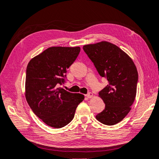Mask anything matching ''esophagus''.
<instances>
[{
  "label": "esophagus",
  "mask_w": 159,
  "mask_h": 159,
  "mask_svg": "<svg viewBox=\"0 0 159 159\" xmlns=\"http://www.w3.org/2000/svg\"><path fill=\"white\" fill-rule=\"evenodd\" d=\"M86 97H87L88 98H91L93 97V94L92 92H89V93H88L87 95H86Z\"/></svg>",
  "instance_id": "1"
}]
</instances>
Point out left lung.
Instances as JSON below:
<instances>
[{
	"label": "left lung",
	"mask_w": 159,
	"mask_h": 159,
	"mask_svg": "<svg viewBox=\"0 0 159 159\" xmlns=\"http://www.w3.org/2000/svg\"><path fill=\"white\" fill-rule=\"evenodd\" d=\"M101 77L108 84L98 93L105 109L96 116L100 123L113 125L131 110L137 93L138 72L132 59L115 44L103 41L83 46Z\"/></svg>",
	"instance_id": "8db88e82"
}]
</instances>
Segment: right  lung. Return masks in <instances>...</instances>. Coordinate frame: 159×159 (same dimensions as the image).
Wrapping results in <instances>:
<instances>
[{
	"label": "right lung",
	"instance_id": "right-lung-1",
	"mask_svg": "<svg viewBox=\"0 0 159 159\" xmlns=\"http://www.w3.org/2000/svg\"><path fill=\"white\" fill-rule=\"evenodd\" d=\"M80 47L53 46L29 62L26 72L25 97L34 113L44 123L61 128L73 119L81 93H70L58 84L65 82L67 69L73 63Z\"/></svg>",
	"mask_w": 159,
	"mask_h": 159
}]
</instances>
